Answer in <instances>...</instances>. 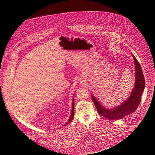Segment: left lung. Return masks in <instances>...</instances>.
Wrapping results in <instances>:
<instances>
[{
  "label": "left lung",
  "instance_id": "1",
  "mask_svg": "<svg viewBox=\"0 0 155 155\" xmlns=\"http://www.w3.org/2000/svg\"><path fill=\"white\" fill-rule=\"evenodd\" d=\"M136 69V81L130 97L123 104L113 109H106L103 107L97 99L91 95V99L95 104L97 111L99 114L108 120H119L135 111L141 101L143 91L145 89V80L144 78L143 71L140 64L133 56Z\"/></svg>",
  "mask_w": 155,
  "mask_h": 155
}]
</instances>
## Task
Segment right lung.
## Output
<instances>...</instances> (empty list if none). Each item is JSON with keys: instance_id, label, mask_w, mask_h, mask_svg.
Here are the masks:
<instances>
[{"instance_id": "add662e5", "label": "right lung", "mask_w": 155, "mask_h": 155, "mask_svg": "<svg viewBox=\"0 0 155 155\" xmlns=\"http://www.w3.org/2000/svg\"><path fill=\"white\" fill-rule=\"evenodd\" d=\"M74 100H73V103H72V109H71V113L70 117L69 118V120L68 121L67 123H66V124L65 125H67V124H68L69 123H70L72 121V120H73V118H74Z\"/></svg>"}]
</instances>
